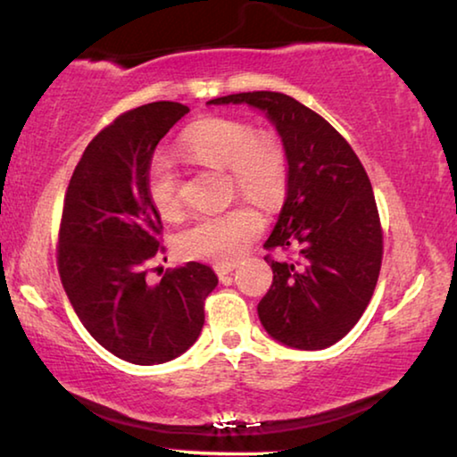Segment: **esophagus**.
<instances>
[{
    "label": "esophagus",
    "mask_w": 457,
    "mask_h": 457,
    "mask_svg": "<svg viewBox=\"0 0 457 457\" xmlns=\"http://www.w3.org/2000/svg\"><path fill=\"white\" fill-rule=\"evenodd\" d=\"M237 269V262H228V264H215V272H217V277L221 278H226L228 275H231V272H234Z\"/></svg>",
    "instance_id": "1"
}]
</instances>
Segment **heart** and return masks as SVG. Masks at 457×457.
Segmentation results:
<instances>
[{"label": "heart", "instance_id": "1", "mask_svg": "<svg viewBox=\"0 0 457 457\" xmlns=\"http://www.w3.org/2000/svg\"><path fill=\"white\" fill-rule=\"evenodd\" d=\"M180 152L203 166L228 170L231 190L264 209L277 207L289 185V155L272 131H256L250 120L205 117L180 135ZM145 195L162 217L180 213V182L174 163L155 154L145 170ZM262 231V217L248 205L195 217L176 237V250L187 261L234 262Z\"/></svg>", "mask_w": 457, "mask_h": 457}]
</instances>
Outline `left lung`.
<instances>
[{"label":"left lung","mask_w":457,"mask_h":457,"mask_svg":"<svg viewBox=\"0 0 457 457\" xmlns=\"http://www.w3.org/2000/svg\"><path fill=\"white\" fill-rule=\"evenodd\" d=\"M209 104L264 111L289 155L287 199L267 250H294L270 262L272 285L258 318L278 343L318 351L359 322L376 289L384 231L363 163L328 120L281 92L229 94Z\"/></svg>","instance_id":"left-lung-1"}]
</instances>
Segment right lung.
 Returning a JSON list of instances; mask_svg holds the SVG:
<instances>
[{"instance_id": "right-lung-1", "label": "right lung", "mask_w": 457, "mask_h": 457, "mask_svg": "<svg viewBox=\"0 0 457 457\" xmlns=\"http://www.w3.org/2000/svg\"><path fill=\"white\" fill-rule=\"evenodd\" d=\"M188 112L152 102L122 112L90 141L73 170L59 226L57 267L86 330L119 359L166 363L199 338L215 272L201 262L147 283L163 252L162 220L145 195V170L160 139Z\"/></svg>"}]
</instances>
